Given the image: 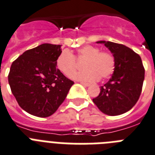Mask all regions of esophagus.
I'll list each match as a JSON object with an SVG mask.
<instances>
[{"label": "esophagus", "instance_id": "1", "mask_svg": "<svg viewBox=\"0 0 155 155\" xmlns=\"http://www.w3.org/2000/svg\"><path fill=\"white\" fill-rule=\"evenodd\" d=\"M80 84H83V85H84V86H85V87L90 86V84H88V83H84V82H81Z\"/></svg>", "mask_w": 155, "mask_h": 155}]
</instances>
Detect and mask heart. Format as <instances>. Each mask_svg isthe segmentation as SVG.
Wrapping results in <instances>:
<instances>
[{"label": "heart", "instance_id": "obj_1", "mask_svg": "<svg viewBox=\"0 0 155 155\" xmlns=\"http://www.w3.org/2000/svg\"><path fill=\"white\" fill-rule=\"evenodd\" d=\"M83 62L84 71L74 75L73 79L82 81L93 82L107 79L115 68V59L107 51H100L99 48L86 45L77 49L74 56L68 50H63L56 59L58 69L68 77H71L78 68V62Z\"/></svg>", "mask_w": 155, "mask_h": 155}]
</instances>
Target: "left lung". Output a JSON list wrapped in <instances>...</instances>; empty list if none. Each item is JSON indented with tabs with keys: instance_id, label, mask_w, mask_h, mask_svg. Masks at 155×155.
Masks as SVG:
<instances>
[{
	"instance_id": "obj_1",
	"label": "left lung",
	"mask_w": 155,
	"mask_h": 155,
	"mask_svg": "<svg viewBox=\"0 0 155 155\" xmlns=\"http://www.w3.org/2000/svg\"><path fill=\"white\" fill-rule=\"evenodd\" d=\"M104 43L115 59V68L109 81L100 87L92 99L99 110L108 115H119L130 110L140 97L145 69L139 54L125 45L110 41Z\"/></svg>"
}]
</instances>
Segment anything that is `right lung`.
<instances>
[{
  "mask_svg": "<svg viewBox=\"0 0 155 155\" xmlns=\"http://www.w3.org/2000/svg\"><path fill=\"white\" fill-rule=\"evenodd\" d=\"M61 45L43 44L25 51L12 62L8 84L26 112L45 118L56 112L74 82L56 68Z\"/></svg>",
  "mask_w": 155,
  "mask_h": 155,
  "instance_id": "add662e5",
  "label": "right lung"
}]
</instances>
